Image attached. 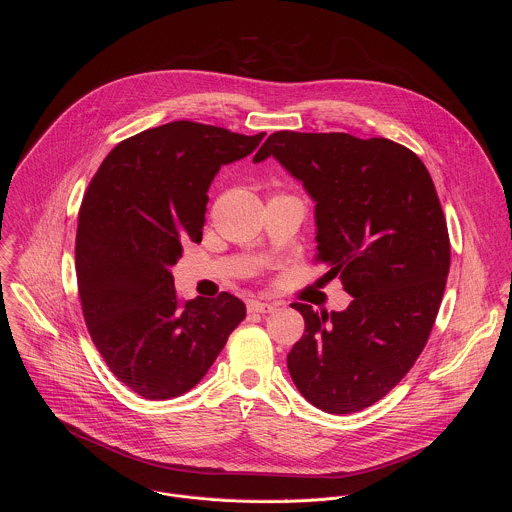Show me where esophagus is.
I'll return each instance as SVG.
<instances>
[{"mask_svg": "<svg viewBox=\"0 0 512 512\" xmlns=\"http://www.w3.org/2000/svg\"><path fill=\"white\" fill-rule=\"evenodd\" d=\"M279 308L277 302H249V312H255V314H271Z\"/></svg>", "mask_w": 512, "mask_h": 512, "instance_id": "1", "label": "esophagus"}]
</instances>
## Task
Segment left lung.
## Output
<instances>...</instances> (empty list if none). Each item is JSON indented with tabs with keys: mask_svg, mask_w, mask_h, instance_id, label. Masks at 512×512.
I'll return each mask as SVG.
<instances>
[{
	"mask_svg": "<svg viewBox=\"0 0 512 512\" xmlns=\"http://www.w3.org/2000/svg\"><path fill=\"white\" fill-rule=\"evenodd\" d=\"M267 158L316 202L318 261L354 298L332 314L294 304L306 332L289 375L318 409L360 411L409 373L440 310L450 271L440 198L423 162L385 137L275 131L253 162Z\"/></svg>",
	"mask_w": 512,
	"mask_h": 512,
	"instance_id": "8db88e82",
	"label": "left lung"
}]
</instances>
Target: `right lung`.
Segmentation results:
<instances>
[{
    "mask_svg": "<svg viewBox=\"0 0 512 512\" xmlns=\"http://www.w3.org/2000/svg\"><path fill=\"white\" fill-rule=\"evenodd\" d=\"M263 137L172 121L117 143L87 188L75 247L83 316L111 373L143 399L190 391L245 318L227 291L182 302L172 267L202 239L218 170Z\"/></svg>",
    "mask_w": 512,
    "mask_h": 512,
    "instance_id": "1",
    "label": "right lung"
}]
</instances>
